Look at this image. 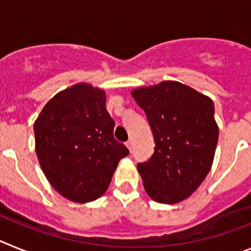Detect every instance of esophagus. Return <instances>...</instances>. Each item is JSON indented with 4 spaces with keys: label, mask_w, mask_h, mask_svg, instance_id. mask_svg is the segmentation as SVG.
Returning a JSON list of instances; mask_svg holds the SVG:
<instances>
[{
    "label": "esophagus",
    "mask_w": 251,
    "mask_h": 251,
    "mask_svg": "<svg viewBox=\"0 0 251 251\" xmlns=\"http://www.w3.org/2000/svg\"><path fill=\"white\" fill-rule=\"evenodd\" d=\"M125 144H126V147H127V149L131 151V149H132V140H131V139H128V140L126 141Z\"/></svg>",
    "instance_id": "1"
}]
</instances>
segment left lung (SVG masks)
<instances>
[{
	"instance_id": "left-lung-1",
	"label": "left lung",
	"mask_w": 251,
	"mask_h": 251,
	"mask_svg": "<svg viewBox=\"0 0 251 251\" xmlns=\"http://www.w3.org/2000/svg\"><path fill=\"white\" fill-rule=\"evenodd\" d=\"M145 111L155 150L138 164L144 188L158 203L174 204L201 186L212 167L219 126L208 96L176 80L131 91Z\"/></svg>"
}]
</instances>
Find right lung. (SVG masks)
Here are the masks:
<instances>
[{
    "mask_svg": "<svg viewBox=\"0 0 251 251\" xmlns=\"http://www.w3.org/2000/svg\"><path fill=\"white\" fill-rule=\"evenodd\" d=\"M113 127L99 87L82 82L48 101L34 123L35 151L59 195L86 203L107 191L120 159L128 154Z\"/></svg>",
    "mask_w": 251,
    "mask_h": 251,
    "instance_id": "obj_1",
    "label": "right lung"
}]
</instances>
